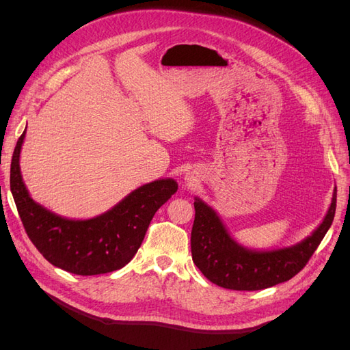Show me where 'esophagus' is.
I'll list each match as a JSON object with an SVG mask.
<instances>
[{
    "instance_id": "34e87169",
    "label": "esophagus",
    "mask_w": 350,
    "mask_h": 350,
    "mask_svg": "<svg viewBox=\"0 0 350 350\" xmlns=\"http://www.w3.org/2000/svg\"><path fill=\"white\" fill-rule=\"evenodd\" d=\"M185 181H187L188 184H193V183L196 181V179H194V176H193V175H189V174H188V175H185Z\"/></svg>"
}]
</instances>
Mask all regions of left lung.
Returning a JSON list of instances; mask_svg holds the SVG:
<instances>
[{
    "label": "left lung",
    "instance_id": "8db88e82",
    "mask_svg": "<svg viewBox=\"0 0 350 350\" xmlns=\"http://www.w3.org/2000/svg\"><path fill=\"white\" fill-rule=\"evenodd\" d=\"M337 188L320 226L292 247L257 251L248 250L229 235L216 211L196 197V219L191 230L193 261L204 276L220 288L261 291L298 274L319 248L336 213Z\"/></svg>",
    "mask_w": 350,
    "mask_h": 350
}]
</instances>
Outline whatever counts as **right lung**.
I'll return each mask as SVG.
<instances>
[{"label": "right lung", "instance_id": "obj_1", "mask_svg": "<svg viewBox=\"0 0 350 350\" xmlns=\"http://www.w3.org/2000/svg\"><path fill=\"white\" fill-rule=\"evenodd\" d=\"M26 130L10 169V188L29 239L52 266L93 276L122 269L139 251L154 213L176 193L175 179H156L134 189L105 213L76 220L62 217L30 197L20 172Z\"/></svg>", "mask_w": 350, "mask_h": 350}]
</instances>
